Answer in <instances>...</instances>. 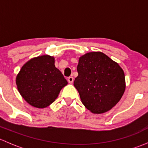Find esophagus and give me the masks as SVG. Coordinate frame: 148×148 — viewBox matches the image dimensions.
<instances>
[{"label":"esophagus","mask_w":148,"mask_h":148,"mask_svg":"<svg viewBox=\"0 0 148 148\" xmlns=\"http://www.w3.org/2000/svg\"><path fill=\"white\" fill-rule=\"evenodd\" d=\"M68 82L69 84H72L73 82H74V78L72 77H69L68 78Z\"/></svg>","instance_id":"1"}]
</instances>
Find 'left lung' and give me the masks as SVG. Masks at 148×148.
Here are the masks:
<instances>
[{
  "label": "left lung",
  "instance_id": "1",
  "mask_svg": "<svg viewBox=\"0 0 148 148\" xmlns=\"http://www.w3.org/2000/svg\"><path fill=\"white\" fill-rule=\"evenodd\" d=\"M77 71L74 85L91 112L102 114L120 100L126 87L125 73L108 56L100 51L85 53L79 59Z\"/></svg>",
  "mask_w": 148,
  "mask_h": 148
}]
</instances>
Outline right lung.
Instances as JSON below:
<instances>
[{"instance_id": "right-lung-1", "label": "right lung", "mask_w": 148, "mask_h": 148, "mask_svg": "<svg viewBox=\"0 0 148 148\" xmlns=\"http://www.w3.org/2000/svg\"><path fill=\"white\" fill-rule=\"evenodd\" d=\"M54 64V57L49 55L34 57L23 64L16 76L19 93L32 107L49 106L68 84Z\"/></svg>"}]
</instances>
